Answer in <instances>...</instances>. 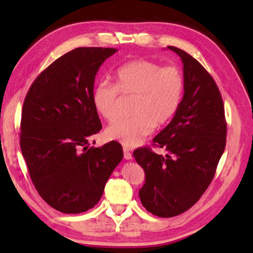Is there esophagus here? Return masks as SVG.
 Instances as JSON below:
<instances>
[{
	"label": "esophagus",
	"instance_id": "1",
	"mask_svg": "<svg viewBox=\"0 0 253 253\" xmlns=\"http://www.w3.org/2000/svg\"><path fill=\"white\" fill-rule=\"evenodd\" d=\"M124 158L125 160H131V153L127 147H124Z\"/></svg>",
	"mask_w": 253,
	"mask_h": 253
}]
</instances>
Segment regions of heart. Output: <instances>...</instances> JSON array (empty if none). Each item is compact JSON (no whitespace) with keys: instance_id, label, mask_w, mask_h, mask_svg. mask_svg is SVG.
Instances as JSON below:
<instances>
[{"instance_id":"b5f03b06","label":"heart","mask_w":253,"mask_h":253,"mask_svg":"<svg viewBox=\"0 0 253 253\" xmlns=\"http://www.w3.org/2000/svg\"><path fill=\"white\" fill-rule=\"evenodd\" d=\"M185 81L176 66H164L146 59H136L119 67L115 84L107 80L98 83L91 92L92 105L107 122L121 116L122 97L135 96L134 116L119 119L106 130L108 138L127 147L137 146L156 125H165L181 106Z\"/></svg>"}]
</instances>
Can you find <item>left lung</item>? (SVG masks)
<instances>
[{
    "label": "left lung",
    "instance_id": "8db88e82",
    "mask_svg": "<svg viewBox=\"0 0 253 253\" xmlns=\"http://www.w3.org/2000/svg\"><path fill=\"white\" fill-rule=\"evenodd\" d=\"M168 48L182 59L185 88L172 122L153 139L166 155L151 147L132 153L146 178L140 202L160 217L176 216L198 202L212 182L226 142L224 105L215 81L185 51Z\"/></svg>",
    "mask_w": 253,
    "mask_h": 253
}]
</instances>
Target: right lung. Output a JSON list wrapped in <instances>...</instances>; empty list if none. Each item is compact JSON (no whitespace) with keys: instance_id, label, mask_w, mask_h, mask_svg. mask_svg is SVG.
<instances>
[{"instance_id":"1","label":"right lung","mask_w":253,"mask_h":253,"mask_svg":"<svg viewBox=\"0 0 253 253\" xmlns=\"http://www.w3.org/2000/svg\"><path fill=\"white\" fill-rule=\"evenodd\" d=\"M114 48H77L37 77L25 96L20 146L38 193L62 213L88 211L99 202L122 145L93 147L101 129L91 92L95 77ZM95 144V142H93Z\"/></svg>"}]
</instances>
